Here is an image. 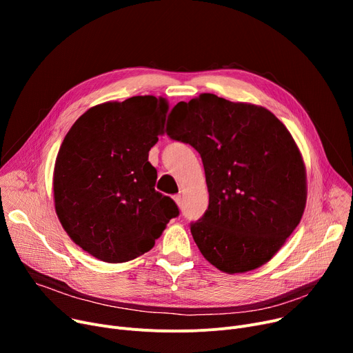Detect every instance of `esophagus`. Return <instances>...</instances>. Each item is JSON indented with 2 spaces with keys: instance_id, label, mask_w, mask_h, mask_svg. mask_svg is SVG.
Here are the masks:
<instances>
[{
  "instance_id": "obj_1",
  "label": "esophagus",
  "mask_w": 353,
  "mask_h": 353,
  "mask_svg": "<svg viewBox=\"0 0 353 353\" xmlns=\"http://www.w3.org/2000/svg\"><path fill=\"white\" fill-rule=\"evenodd\" d=\"M174 201H176V205H177L179 208H181V196H180V194L174 196Z\"/></svg>"
}]
</instances>
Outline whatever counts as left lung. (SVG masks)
I'll return each mask as SVG.
<instances>
[{
    "mask_svg": "<svg viewBox=\"0 0 353 353\" xmlns=\"http://www.w3.org/2000/svg\"><path fill=\"white\" fill-rule=\"evenodd\" d=\"M173 123L167 134L205 165L209 208L190 226L201 254L229 274L268 263L306 208V167L289 130L262 105L210 92L177 103Z\"/></svg>",
    "mask_w": 353,
    "mask_h": 353,
    "instance_id": "8db88e82",
    "label": "left lung"
}]
</instances>
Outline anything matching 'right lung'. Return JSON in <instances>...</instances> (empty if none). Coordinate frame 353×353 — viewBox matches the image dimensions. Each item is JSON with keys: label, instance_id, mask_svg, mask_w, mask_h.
<instances>
[{"label": "right lung", "instance_id": "obj_1", "mask_svg": "<svg viewBox=\"0 0 353 353\" xmlns=\"http://www.w3.org/2000/svg\"><path fill=\"white\" fill-rule=\"evenodd\" d=\"M169 103L136 96L88 108L65 134L52 174L63 229L84 252L123 263L150 250L176 203L156 192L148 152L164 134Z\"/></svg>", "mask_w": 353, "mask_h": 353}]
</instances>
